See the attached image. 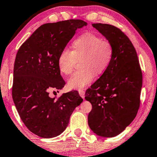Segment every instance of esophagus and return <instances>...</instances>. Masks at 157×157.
Segmentation results:
<instances>
[{"instance_id": "obj_1", "label": "esophagus", "mask_w": 157, "mask_h": 157, "mask_svg": "<svg viewBox=\"0 0 157 157\" xmlns=\"http://www.w3.org/2000/svg\"><path fill=\"white\" fill-rule=\"evenodd\" d=\"M78 94H79V95H80V96H81V98H84L85 91H83V90H79V91H78Z\"/></svg>"}]
</instances>
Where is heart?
I'll list each match as a JSON object with an SVG mask.
<instances>
[{
	"label": "heart",
	"mask_w": 157,
	"mask_h": 157,
	"mask_svg": "<svg viewBox=\"0 0 157 157\" xmlns=\"http://www.w3.org/2000/svg\"><path fill=\"white\" fill-rule=\"evenodd\" d=\"M71 50L64 49L59 54L58 66L61 74L69 75L78 60L81 69L68 80L69 89L81 90L89 84L96 74H102L112 61L114 48L111 41L102 39L93 33L78 36L71 45Z\"/></svg>",
	"instance_id": "1"
}]
</instances>
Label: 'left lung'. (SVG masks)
<instances>
[{
	"label": "left lung",
	"instance_id": "1",
	"mask_svg": "<svg viewBox=\"0 0 157 157\" xmlns=\"http://www.w3.org/2000/svg\"><path fill=\"white\" fill-rule=\"evenodd\" d=\"M92 26L111 42L112 61L101 76L86 91L92 109L88 123L96 134L117 136L132 123L140 106L142 73L132 43L114 25L93 23Z\"/></svg>",
	"mask_w": 157,
	"mask_h": 157
}]
</instances>
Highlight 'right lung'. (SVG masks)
<instances>
[{
  "mask_svg": "<svg viewBox=\"0 0 157 157\" xmlns=\"http://www.w3.org/2000/svg\"><path fill=\"white\" fill-rule=\"evenodd\" d=\"M82 20L48 23L40 25L21 45L13 68L12 97L21 120L32 133L42 138L61 134L70 117L83 101L77 91L51 98L49 91L66 82L58 66L59 54L76 31L86 26Z\"/></svg>",
  "mask_w": 157,
  "mask_h": 157,
  "instance_id": "right-lung-1",
  "label": "right lung"
}]
</instances>
